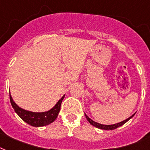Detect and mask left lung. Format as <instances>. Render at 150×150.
I'll list each match as a JSON object with an SVG mask.
<instances>
[{
  "mask_svg": "<svg viewBox=\"0 0 150 150\" xmlns=\"http://www.w3.org/2000/svg\"><path fill=\"white\" fill-rule=\"evenodd\" d=\"M84 114H85V117H86V118H87V120H88V122L90 123L91 125H93L94 127H97V128H99V129H103V130H114V129H116V128H117L118 127H120V126H122L123 125H125L126 122H127V121H128V120H129L131 118H132V117H134V114H135V112H134L133 115H132L131 117H128L127 119L125 120H123V121H121V122L117 123V124H114V125H101V124H99V123H97V122H96V121L92 120L91 118H89V117H88V116L86 115V113H84Z\"/></svg>",
  "mask_w": 150,
  "mask_h": 150,
  "instance_id": "obj_1",
  "label": "left lung"
}]
</instances>
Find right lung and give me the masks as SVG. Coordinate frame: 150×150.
I'll return each instance as SVG.
<instances>
[{"instance_id":"add662e5","label":"right lung","mask_w":150,"mask_h":150,"mask_svg":"<svg viewBox=\"0 0 150 150\" xmlns=\"http://www.w3.org/2000/svg\"><path fill=\"white\" fill-rule=\"evenodd\" d=\"M10 94V101L11 104L13 107L15 112L18 115V117L23 120V121L27 123L28 125H31L33 127H43L46 126L52 122H54L59 115L60 111L61 104L65 97V95L60 98L55 105L51 110L45 111V112H32L30 110H24L23 108L19 107L15 102Z\"/></svg>"}]
</instances>
